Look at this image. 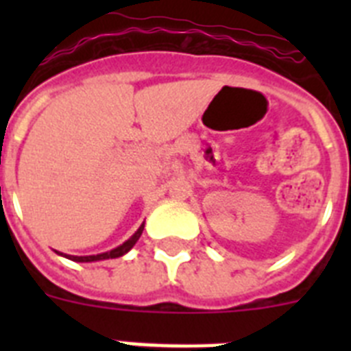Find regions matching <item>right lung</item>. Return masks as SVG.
<instances>
[{"mask_svg":"<svg viewBox=\"0 0 351 351\" xmlns=\"http://www.w3.org/2000/svg\"><path fill=\"white\" fill-rule=\"evenodd\" d=\"M142 230H144V225H141V228H138L135 234L132 235V237L126 241V243H123L121 246H117L116 250L112 251H107V253H101V255H91V256H66V258L73 260V262H96V260H107V258H119V256H123L125 253H128L130 250H132L133 246H135V243L138 241V237L142 235Z\"/></svg>","mask_w":351,"mask_h":351,"instance_id":"right-lung-1","label":"right lung"}]
</instances>
